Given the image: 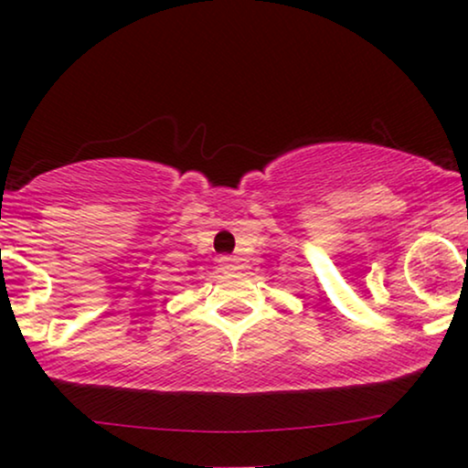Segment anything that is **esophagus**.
<instances>
[{"instance_id":"esophagus-1","label":"esophagus","mask_w":468,"mask_h":468,"mask_svg":"<svg viewBox=\"0 0 468 468\" xmlns=\"http://www.w3.org/2000/svg\"><path fill=\"white\" fill-rule=\"evenodd\" d=\"M218 261H220V265H222V270H224V271L235 270V259H233V257H229V254H224V257H220Z\"/></svg>"}]
</instances>
